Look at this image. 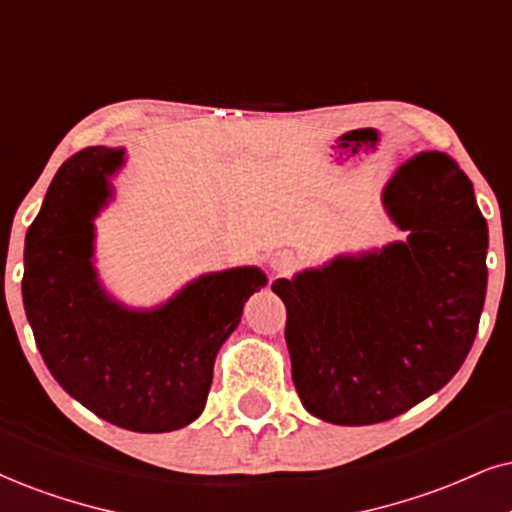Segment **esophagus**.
I'll return each instance as SVG.
<instances>
[{
  "label": "esophagus",
  "instance_id": "obj_1",
  "mask_svg": "<svg viewBox=\"0 0 512 512\" xmlns=\"http://www.w3.org/2000/svg\"><path fill=\"white\" fill-rule=\"evenodd\" d=\"M270 268H273V273L277 275H287L292 273L296 268V256L292 251H277V254L270 258Z\"/></svg>",
  "mask_w": 512,
  "mask_h": 512
}]
</instances>
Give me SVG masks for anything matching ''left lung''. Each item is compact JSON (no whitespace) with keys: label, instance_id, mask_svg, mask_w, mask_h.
<instances>
[{"label":"left lung","instance_id":"8db88e82","mask_svg":"<svg viewBox=\"0 0 512 512\" xmlns=\"http://www.w3.org/2000/svg\"><path fill=\"white\" fill-rule=\"evenodd\" d=\"M382 201L403 242L273 282L296 394L332 425L391 420L444 387L487 296V220L456 161L422 151Z\"/></svg>","mask_w":512,"mask_h":512}]
</instances>
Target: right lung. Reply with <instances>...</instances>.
Wrapping results in <instances>:
<instances>
[{
  "label": "right lung",
  "instance_id": "obj_1",
  "mask_svg": "<svg viewBox=\"0 0 512 512\" xmlns=\"http://www.w3.org/2000/svg\"><path fill=\"white\" fill-rule=\"evenodd\" d=\"M121 163L123 149L87 147L56 170L25 235L23 306L44 363L75 401L123 430L173 432L204 410L216 353L266 275H201L154 311L113 301L92 266V220Z\"/></svg>",
  "mask_w": 512,
  "mask_h": 512
}]
</instances>
